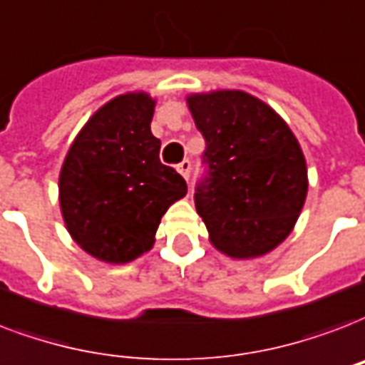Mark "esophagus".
<instances>
[{
	"mask_svg": "<svg viewBox=\"0 0 365 365\" xmlns=\"http://www.w3.org/2000/svg\"><path fill=\"white\" fill-rule=\"evenodd\" d=\"M176 168H178V172H180V174H182L183 178H185V180H189V172H191V163H189L187 158L178 164Z\"/></svg>",
	"mask_w": 365,
	"mask_h": 365,
	"instance_id": "1",
	"label": "esophagus"
}]
</instances>
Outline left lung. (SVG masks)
Returning a JSON list of instances; mask_svg holds the SVG:
<instances>
[{"instance_id":"8db88e82","label":"left lung","mask_w":365,"mask_h":365,"mask_svg":"<svg viewBox=\"0 0 365 365\" xmlns=\"http://www.w3.org/2000/svg\"><path fill=\"white\" fill-rule=\"evenodd\" d=\"M185 101L207 141L208 178L195 208L210 243L237 260L268 255L304 207L308 168L299 139L268 103L243 90L189 93Z\"/></svg>"}]
</instances>
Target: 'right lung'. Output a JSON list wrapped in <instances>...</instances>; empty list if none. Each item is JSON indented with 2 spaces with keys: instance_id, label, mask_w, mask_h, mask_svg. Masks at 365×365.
<instances>
[{
  "instance_id": "add662e5",
  "label": "right lung",
  "mask_w": 365,
  "mask_h": 365,
  "mask_svg": "<svg viewBox=\"0 0 365 365\" xmlns=\"http://www.w3.org/2000/svg\"><path fill=\"white\" fill-rule=\"evenodd\" d=\"M155 105L147 91L113 97L76 133L61 166L66 232L101 262L126 264L149 252L166 210L187 193L183 178L158 158Z\"/></svg>"
}]
</instances>
